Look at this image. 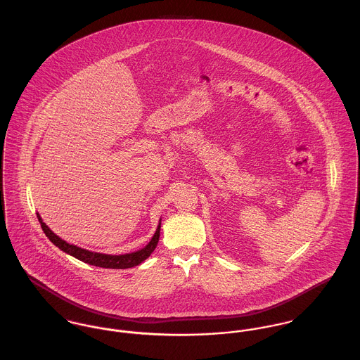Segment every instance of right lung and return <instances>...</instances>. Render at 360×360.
<instances>
[{"label": "right lung", "instance_id": "add662e5", "mask_svg": "<svg viewBox=\"0 0 360 360\" xmlns=\"http://www.w3.org/2000/svg\"><path fill=\"white\" fill-rule=\"evenodd\" d=\"M39 221L41 224L43 231L46 233V236L50 238L53 245H56L60 251L72 255V257L93 264V266H98V267H105V269H129V267H134L137 264H140L141 262H144L147 257H150L154 252L158 241H159V231H160V223L155 231L153 240L140 251L137 252H131V254H124V255H106V254H98V252H91L83 248H79L76 245H70L66 241H63L62 238H59L56 234H53L51 230L49 229V226L41 220L40 214H37Z\"/></svg>", "mask_w": 360, "mask_h": 360}]
</instances>
